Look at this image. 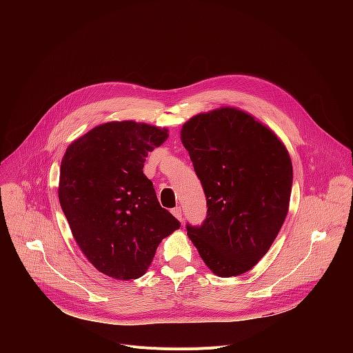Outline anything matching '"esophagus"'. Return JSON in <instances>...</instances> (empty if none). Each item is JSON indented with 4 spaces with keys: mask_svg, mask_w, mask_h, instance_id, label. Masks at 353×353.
I'll return each mask as SVG.
<instances>
[{
    "mask_svg": "<svg viewBox=\"0 0 353 353\" xmlns=\"http://www.w3.org/2000/svg\"><path fill=\"white\" fill-rule=\"evenodd\" d=\"M172 214L181 222L183 221V214H181V208L180 207H176V208H173L172 210Z\"/></svg>",
    "mask_w": 353,
    "mask_h": 353,
    "instance_id": "1",
    "label": "esophagus"
}]
</instances>
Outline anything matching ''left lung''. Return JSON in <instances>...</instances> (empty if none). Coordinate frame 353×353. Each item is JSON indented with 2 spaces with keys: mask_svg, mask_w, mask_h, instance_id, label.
Here are the masks:
<instances>
[{
  "mask_svg": "<svg viewBox=\"0 0 353 353\" xmlns=\"http://www.w3.org/2000/svg\"><path fill=\"white\" fill-rule=\"evenodd\" d=\"M180 139L208 205L204 225H188L187 234L215 275H241L267 254L288 215V149L268 125L232 106L192 116Z\"/></svg>",
  "mask_w": 353,
  "mask_h": 353,
  "instance_id": "left-lung-1",
  "label": "left lung"
}]
</instances>
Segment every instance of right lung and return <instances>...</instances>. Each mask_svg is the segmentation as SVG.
<instances>
[{"label":"right lung","mask_w":353,"mask_h":353,"mask_svg":"<svg viewBox=\"0 0 353 353\" xmlns=\"http://www.w3.org/2000/svg\"><path fill=\"white\" fill-rule=\"evenodd\" d=\"M168 137L166 127L109 121L74 139L63 157L59 198L71 233L86 260L110 278L142 276L163 237L180 228L142 172Z\"/></svg>","instance_id":"obj_1"}]
</instances>
